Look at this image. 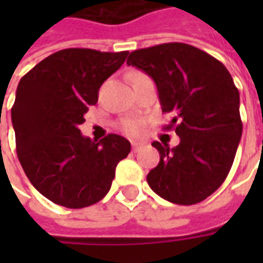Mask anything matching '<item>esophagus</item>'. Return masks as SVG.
Returning a JSON list of instances; mask_svg holds the SVG:
<instances>
[{"mask_svg":"<svg viewBox=\"0 0 263 263\" xmlns=\"http://www.w3.org/2000/svg\"><path fill=\"white\" fill-rule=\"evenodd\" d=\"M142 146H143V143H141V142H132V151H134V152H138V151L142 148Z\"/></svg>","mask_w":263,"mask_h":263,"instance_id":"obj_1","label":"esophagus"}]
</instances>
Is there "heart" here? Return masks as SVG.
<instances>
[{
	"instance_id": "heart-1",
	"label": "heart",
	"mask_w": 263,
	"mask_h": 263,
	"mask_svg": "<svg viewBox=\"0 0 263 263\" xmlns=\"http://www.w3.org/2000/svg\"><path fill=\"white\" fill-rule=\"evenodd\" d=\"M139 76H143L142 73H132L131 80H134L135 77H139ZM145 124L146 121L143 118H126V120L122 121L121 124V128L122 131L125 132L128 137H141L145 131Z\"/></svg>"
}]
</instances>
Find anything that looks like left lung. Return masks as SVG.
Listing matches in <instances>:
<instances>
[{"mask_svg": "<svg viewBox=\"0 0 263 263\" xmlns=\"http://www.w3.org/2000/svg\"><path fill=\"white\" fill-rule=\"evenodd\" d=\"M126 63L154 79L162 112L175 115L163 129L180 138L175 148L152 143L160 160L148 184L171 203L203 201L228 176L242 135L239 92L230 71L211 54L180 42L134 50Z\"/></svg>", "mask_w": 263, "mask_h": 263, "instance_id": "1", "label": "left lung"}]
</instances>
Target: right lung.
<instances>
[{
  "label": "right lung",
  "mask_w": 263,
  "mask_h": 263,
  "mask_svg": "<svg viewBox=\"0 0 263 263\" xmlns=\"http://www.w3.org/2000/svg\"><path fill=\"white\" fill-rule=\"evenodd\" d=\"M126 56L63 49L21 79L11 109L16 155L33 187L54 204L83 209L98 203L111 189L118 162L131 152L121 135L97 142L79 129L101 84Z\"/></svg>",
  "instance_id": "right-lung-1"
}]
</instances>
